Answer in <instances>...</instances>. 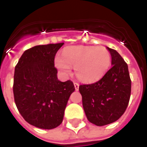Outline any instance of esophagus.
<instances>
[{
	"instance_id": "1",
	"label": "esophagus",
	"mask_w": 147,
	"mask_h": 147,
	"mask_svg": "<svg viewBox=\"0 0 147 147\" xmlns=\"http://www.w3.org/2000/svg\"><path fill=\"white\" fill-rule=\"evenodd\" d=\"M74 86H75V89L76 90H79V87H80V84L78 83H74Z\"/></svg>"
}]
</instances>
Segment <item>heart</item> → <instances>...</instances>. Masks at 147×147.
I'll use <instances>...</instances> for the list:
<instances>
[{"mask_svg": "<svg viewBox=\"0 0 147 147\" xmlns=\"http://www.w3.org/2000/svg\"><path fill=\"white\" fill-rule=\"evenodd\" d=\"M110 64V52L104 46L67 47L63 51V57L57 56L55 58V65L63 75H71L73 66L78 79L86 83L101 79Z\"/></svg>", "mask_w": 147, "mask_h": 147, "instance_id": "1", "label": "heart"}]
</instances>
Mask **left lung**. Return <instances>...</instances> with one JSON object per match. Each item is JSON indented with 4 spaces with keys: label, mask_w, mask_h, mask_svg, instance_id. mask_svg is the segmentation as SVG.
<instances>
[{
    "label": "left lung",
    "mask_w": 147,
    "mask_h": 147,
    "mask_svg": "<svg viewBox=\"0 0 147 147\" xmlns=\"http://www.w3.org/2000/svg\"><path fill=\"white\" fill-rule=\"evenodd\" d=\"M112 67L101 80L80 86L86 118L97 126L113 123L126 110L131 96V81L128 67L115 49L107 47Z\"/></svg>",
    "instance_id": "obj_1"
}]
</instances>
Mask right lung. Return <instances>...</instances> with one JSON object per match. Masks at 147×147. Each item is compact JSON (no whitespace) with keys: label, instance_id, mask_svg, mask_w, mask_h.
<instances>
[{"label":"right lung","instance_id":"1","mask_svg":"<svg viewBox=\"0 0 147 147\" xmlns=\"http://www.w3.org/2000/svg\"><path fill=\"white\" fill-rule=\"evenodd\" d=\"M64 43L34 46L21 56L15 67L13 94L20 113L27 123L53 129L63 121L64 109L75 90L71 80H58L56 53Z\"/></svg>","mask_w":147,"mask_h":147}]
</instances>
